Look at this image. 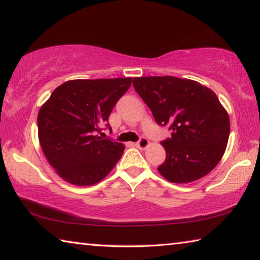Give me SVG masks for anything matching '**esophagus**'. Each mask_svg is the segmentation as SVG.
I'll use <instances>...</instances> for the list:
<instances>
[{
  "mask_svg": "<svg viewBox=\"0 0 260 260\" xmlns=\"http://www.w3.org/2000/svg\"><path fill=\"white\" fill-rule=\"evenodd\" d=\"M135 146L139 149H146L149 146V140L147 138H144V136H142V138L135 143Z\"/></svg>",
  "mask_w": 260,
  "mask_h": 260,
  "instance_id": "1",
  "label": "esophagus"
}]
</instances>
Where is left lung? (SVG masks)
<instances>
[{
  "mask_svg": "<svg viewBox=\"0 0 260 260\" xmlns=\"http://www.w3.org/2000/svg\"><path fill=\"white\" fill-rule=\"evenodd\" d=\"M133 86L157 124L172 132L160 142L166 159L159 173L173 183L209 174L223 156L231 132L230 117L214 91L171 76L134 78Z\"/></svg>",
  "mask_w": 260,
  "mask_h": 260,
  "instance_id": "obj_1",
  "label": "left lung"
}]
</instances>
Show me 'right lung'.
Listing matches in <instances>:
<instances>
[{
	"instance_id": "add662e5",
	"label": "right lung",
	"mask_w": 260,
	"mask_h": 260,
	"mask_svg": "<svg viewBox=\"0 0 260 260\" xmlns=\"http://www.w3.org/2000/svg\"><path fill=\"white\" fill-rule=\"evenodd\" d=\"M132 78L79 79L52 91L38 114L39 141L56 173L76 186H91L111 172L125 147L98 135Z\"/></svg>"
}]
</instances>
